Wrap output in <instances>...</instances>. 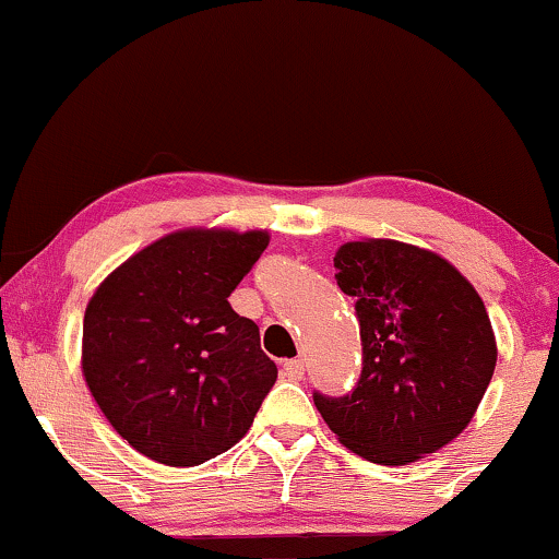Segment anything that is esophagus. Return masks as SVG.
Returning <instances> with one entry per match:
<instances>
[{
  "mask_svg": "<svg viewBox=\"0 0 559 559\" xmlns=\"http://www.w3.org/2000/svg\"><path fill=\"white\" fill-rule=\"evenodd\" d=\"M302 373H305V364L300 358H289V361L282 364V377L289 381H300Z\"/></svg>",
  "mask_w": 559,
  "mask_h": 559,
  "instance_id": "34e87169",
  "label": "esophagus"
}]
</instances>
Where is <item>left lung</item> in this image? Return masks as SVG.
Masks as SVG:
<instances>
[{
  "label": "left lung",
  "mask_w": 559,
  "mask_h": 559,
  "mask_svg": "<svg viewBox=\"0 0 559 559\" xmlns=\"http://www.w3.org/2000/svg\"><path fill=\"white\" fill-rule=\"evenodd\" d=\"M335 282L356 300L364 366L316 407L343 445L381 465L415 463L457 438L496 369L486 305L453 264L392 239L335 251Z\"/></svg>",
  "instance_id": "left-lung-1"
}]
</instances>
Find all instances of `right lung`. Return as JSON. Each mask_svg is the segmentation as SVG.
<instances>
[{
  "instance_id": "obj_1",
  "label": "right lung",
  "mask_w": 559,
  "mask_h": 559,
  "mask_svg": "<svg viewBox=\"0 0 559 559\" xmlns=\"http://www.w3.org/2000/svg\"><path fill=\"white\" fill-rule=\"evenodd\" d=\"M266 243V231L167 234L88 300L83 377L136 453L190 468L226 453L254 423L277 366L228 297Z\"/></svg>"
}]
</instances>
